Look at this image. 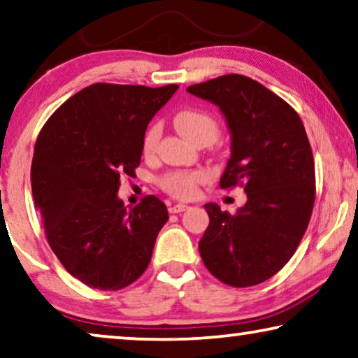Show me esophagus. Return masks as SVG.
I'll return each mask as SVG.
<instances>
[{
  "label": "esophagus",
  "instance_id": "obj_1",
  "mask_svg": "<svg viewBox=\"0 0 358 358\" xmlns=\"http://www.w3.org/2000/svg\"><path fill=\"white\" fill-rule=\"evenodd\" d=\"M186 209H188V206H185V204H173V206L169 207V212L170 213H180V212H185Z\"/></svg>",
  "mask_w": 358,
  "mask_h": 358
}]
</instances>
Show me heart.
<instances>
[{"mask_svg": "<svg viewBox=\"0 0 358 358\" xmlns=\"http://www.w3.org/2000/svg\"><path fill=\"white\" fill-rule=\"evenodd\" d=\"M175 124L178 130L193 143H213L217 140L218 120L210 112L204 109H183L175 117ZM162 127L157 122L149 125L143 133L141 149L146 157L152 156L157 149L159 138H161ZM206 181V175L202 172H170L161 178V186L165 193H169L177 199H191L197 194L199 186Z\"/></svg>", "mask_w": 358, "mask_h": 358, "instance_id": "b5f03b06", "label": "heart"}]
</instances>
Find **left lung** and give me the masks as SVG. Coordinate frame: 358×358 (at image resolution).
Returning a JSON list of instances; mask_svg holds the SVG:
<instances>
[{"label": "left lung", "mask_w": 358, "mask_h": 358, "mask_svg": "<svg viewBox=\"0 0 358 358\" xmlns=\"http://www.w3.org/2000/svg\"><path fill=\"white\" fill-rule=\"evenodd\" d=\"M188 92L217 104L231 131L220 188L243 186L248 194L234 215L204 206L210 222L199 241L202 262L228 286H255L289 262L310 222L315 164L306 128L285 99L239 73Z\"/></svg>", "instance_id": "left-lung-1"}]
</instances>
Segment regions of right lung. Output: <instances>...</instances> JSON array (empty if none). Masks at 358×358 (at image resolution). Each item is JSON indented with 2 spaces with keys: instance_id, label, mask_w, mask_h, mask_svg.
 I'll return each mask as SVG.
<instances>
[{
  "instance_id": "1",
  "label": "right lung",
  "mask_w": 358,
  "mask_h": 358,
  "mask_svg": "<svg viewBox=\"0 0 358 358\" xmlns=\"http://www.w3.org/2000/svg\"><path fill=\"white\" fill-rule=\"evenodd\" d=\"M178 85L94 83L43 125L31 161V194L48 244L90 287L119 291L145 273L167 207L145 196L130 210L117 191L135 177L149 120Z\"/></svg>"
}]
</instances>
